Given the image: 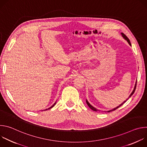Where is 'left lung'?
<instances>
[{"label": "left lung", "instance_id": "8db88e82", "mask_svg": "<svg viewBox=\"0 0 147 147\" xmlns=\"http://www.w3.org/2000/svg\"><path fill=\"white\" fill-rule=\"evenodd\" d=\"M121 34H122V36H123V38H124V39H125V40H127V41L128 42H129V44H130V45H131V43H130V41L129 39V38H128L127 37V36H126V35H125V34H124L123 33H121ZM136 86H137V82H136V85H135V87H134V90H133V92H131V94H130V95L129 96V97L128 98V99H129V98H130V97L131 96V95H133V94H134V92H135V90H136ZM128 99H127V100ZM127 100H125V101H124V102H123V103H121V105H119V107H116V108H115V109H112V110H111V111H108V112H111V111H115V110L117 109L118 108H119L120 107H121V106L122 105H123V104H124V103H125V102H126V101H127ZM86 102H87V105H88V107H90V108H91V109H92V111H98V110H97V109H95V108H94V107H93L92 106H91V105H90V104L89 103V102H88L87 100Z\"/></svg>", "mask_w": 147, "mask_h": 147}]
</instances>
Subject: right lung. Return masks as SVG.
Instances as JSON below:
<instances>
[{"label":"right lung","mask_w":147,"mask_h":147,"mask_svg":"<svg viewBox=\"0 0 147 147\" xmlns=\"http://www.w3.org/2000/svg\"><path fill=\"white\" fill-rule=\"evenodd\" d=\"M53 106H54V105H53V106H52V107H51V108H49V109H50V108H52V107H53Z\"/></svg>","instance_id":"obj_1"}]
</instances>
